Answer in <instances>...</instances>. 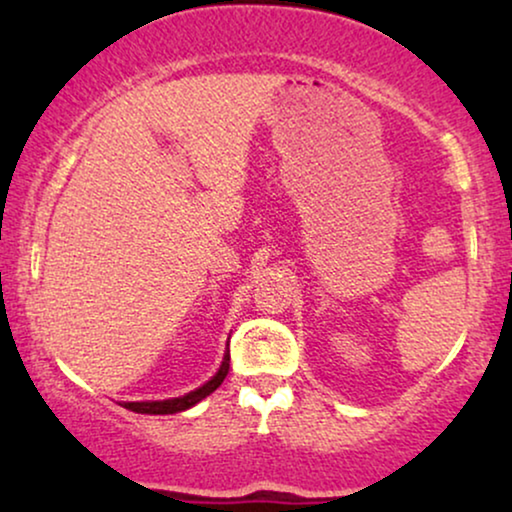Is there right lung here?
I'll return each instance as SVG.
<instances>
[{"instance_id": "add662e5", "label": "right lung", "mask_w": 512, "mask_h": 512, "mask_svg": "<svg viewBox=\"0 0 512 512\" xmlns=\"http://www.w3.org/2000/svg\"><path fill=\"white\" fill-rule=\"evenodd\" d=\"M230 368V349L226 345V352H223V361L216 373L209 377V380L202 384V387L188 391L184 396L177 398H165V401H121V405L125 410L139 412V415H174V412H184L193 405H198L202 398H207L212 391H216L221 387V382L226 380Z\"/></svg>"}]
</instances>
